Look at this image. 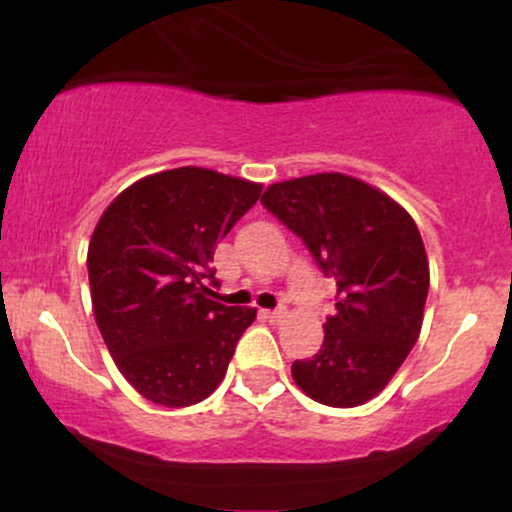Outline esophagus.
Instances as JSON below:
<instances>
[{
	"instance_id": "obj_1",
	"label": "esophagus",
	"mask_w": 512,
	"mask_h": 512,
	"mask_svg": "<svg viewBox=\"0 0 512 512\" xmlns=\"http://www.w3.org/2000/svg\"><path fill=\"white\" fill-rule=\"evenodd\" d=\"M264 317H267L269 322H281L286 317V308H276V310H264L262 313Z\"/></svg>"
}]
</instances>
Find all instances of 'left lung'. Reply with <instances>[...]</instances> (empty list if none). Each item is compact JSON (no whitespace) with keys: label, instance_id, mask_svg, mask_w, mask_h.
Here are the masks:
<instances>
[{"label":"left lung","instance_id":"1","mask_svg":"<svg viewBox=\"0 0 512 512\" xmlns=\"http://www.w3.org/2000/svg\"><path fill=\"white\" fill-rule=\"evenodd\" d=\"M337 284L334 315L313 358L293 361L296 385L327 407L378 395L424 322L428 260L419 228L395 199L342 173L276 182L262 195Z\"/></svg>","mask_w":512,"mask_h":512}]
</instances>
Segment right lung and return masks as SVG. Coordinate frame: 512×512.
Listing matches in <instances>:
<instances>
[{
	"mask_svg": "<svg viewBox=\"0 0 512 512\" xmlns=\"http://www.w3.org/2000/svg\"><path fill=\"white\" fill-rule=\"evenodd\" d=\"M262 185L207 168L134 182L103 211L88 245L98 330L129 385L161 407L219 387L255 308L207 298L216 243L255 207Z\"/></svg>",
	"mask_w": 512,
	"mask_h": 512,
	"instance_id": "1",
	"label": "right lung"
}]
</instances>
